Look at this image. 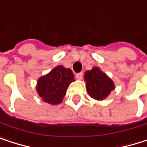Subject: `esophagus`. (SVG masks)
I'll return each mask as SVG.
<instances>
[{"label": "esophagus", "mask_w": 147, "mask_h": 147, "mask_svg": "<svg viewBox=\"0 0 147 147\" xmlns=\"http://www.w3.org/2000/svg\"><path fill=\"white\" fill-rule=\"evenodd\" d=\"M75 76H76V79H77V80H80L83 78V73L76 74V75H75Z\"/></svg>", "instance_id": "34e87169"}]
</instances>
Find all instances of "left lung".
<instances>
[{"label": "left lung", "instance_id": "obj_1", "mask_svg": "<svg viewBox=\"0 0 147 147\" xmlns=\"http://www.w3.org/2000/svg\"><path fill=\"white\" fill-rule=\"evenodd\" d=\"M87 93L93 99L102 101L115 89V83L99 67H93L84 74Z\"/></svg>", "mask_w": 147, "mask_h": 147}]
</instances>
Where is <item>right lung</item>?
Instances as JSON below:
<instances>
[{
    "label": "right lung",
    "instance_id": "right-lung-1",
    "mask_svg": "<svg viewBox=\"0 0 147 147\" xmlns=\"http://www.w3.org/2000/svg\"><path fill=\"white\" fill-rule=\"evenodd\" d=\"M75 81L70 68L59 65L37 80V92L42 100L52 105L61 104L69 85Z\"/></svg>",
    "mask_w": 147,
    "mask_h": 147
}]
</instances>
